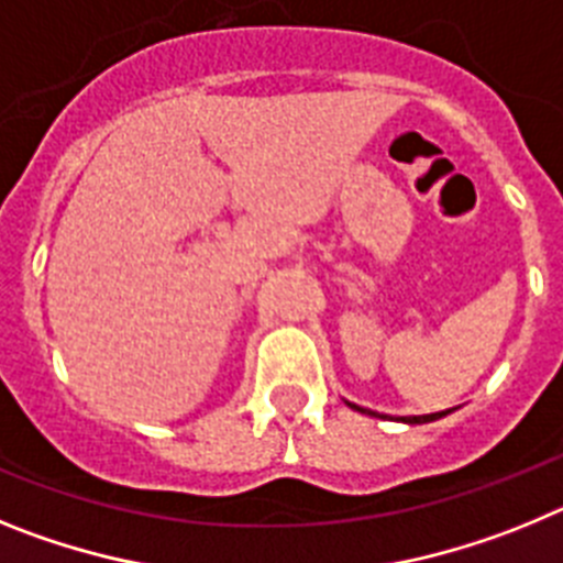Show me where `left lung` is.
<instances>
[{
  "label": "left lung",
  "instance_id": "8db88e82",
  "mask_svg": "<svg viewBox=\"0 0 563 563\" xmlns=\"http://www.w3.org/2000/svg\"><path fill=\"white\" fill-rule=\"evenodd\" d=\"M352 409H357V406H352ZM449 411H437V415H422V417H409L406 422H431V420H440V417H445Z\"/></svg>",
  "mask_w": 563,
  "mask_h": 563
}]
</instances>
